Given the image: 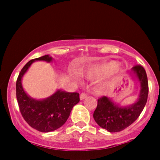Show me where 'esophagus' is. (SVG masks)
<instances>
[{
  "label": "esophagus",
  "mask_w": 160,
  "mask_h": 160,
  "mask_svg": "<svg viewBox=\"0 0 160 160\" xmlns=\"http://www.w3.org/2000/svg\"><path fill=\"white\" fill-rule=\"evenodd\" d=\"M86 97H87V94H86V93H85V92H82L80 95V100H83V99L86 98Z\"/></svg>",
  "instance_id": "1"
}]
</instances>
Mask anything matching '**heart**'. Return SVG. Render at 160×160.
Listing matches in <instances>:
<instances>
[{
  "mask_svg": "<svg viewBox=\"0 0 160 160\" xmlns=\"http://www.w3.org/2000/svg\"><path fill=\"white\" fill-rule=\"evenodd\" d=\"M122 71L121 68L118 65V63L115 61H111L100 65H92L87 68H82L80 73L82 76L86 78H93V77L105 76L110 74L108 80L109 84H114L117 79L116 75Z\"/></svg>",
  "mask_w": 160,
  "mask_h": 160,
  "instance_id": "obj_1",
  "label": "heart"
}]
</instances>
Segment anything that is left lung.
<instances>
[{"label":"left lung","instance_id":"8db88e82","mask_svg":"<svg viewBox=\"0 0 160 160\" xmlns=\"http://www.w3.org/2000/svg\"><path fill=\"white\" fill-rule=\"evenodd\" d=\"M131 74L140 85L138 99L135 103L121 106L113 99L103 96L98 99V105L93 118L100 127L110 132H117L132 124L141 114L147 103L148 96V81L146 71L141 65L132 68Z\"/></svg>","mask_w":160,"mask_h":160}]
</instances>
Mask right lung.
Segmentation results:
<instances>
[{"instance_id": "obj_1", "label": "right lung", "mask_w": 160, "mask_h": 160, "mask_svg": "<svg viewBox=\"0 0 160 160\" xmlns=\"http://www.w3.org/2000/svg\"><path fill=\"white\" fill-rule=\"evenodd\" d=\"M36 61L51 62L52 58L46 55L31 60L24 66L16 80V98L20 112L28 124L41 132H49L65 123L73 107L80 102V95L78 92H68L61 89L43 99L33 98L28 95L22 80L32 64Z\"/></svg>"}]
</instances>
